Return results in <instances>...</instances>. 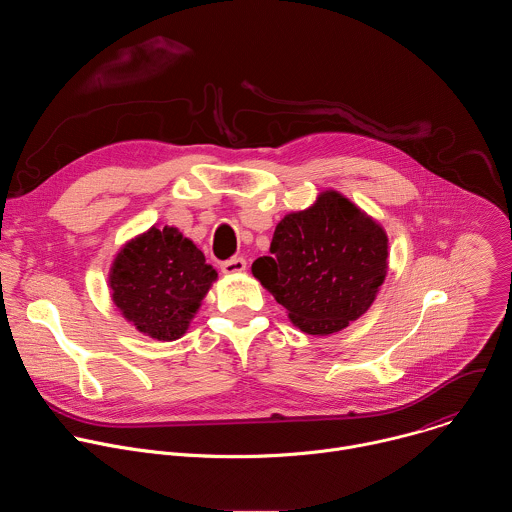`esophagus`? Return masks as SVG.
Segmentation results:
<instances>
[{
    "instance_id": "1",
    "label": "esophagus",
    "mask_w": 512,
    "mask_h": 512,
    "mask_svg": "<svg viewBox=\"0 0 512 512\" xmlns=\"http://www.w3.org/2000/svg\"><path fill=\"white\" fill-rule=\"evenodd\" d=\"M247 269V261L243 257H231L227 261L221 263V271L227 273V275H233V273H241Z\"/></svg>"
}]
</instances>
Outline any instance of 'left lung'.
I'll list each match as a JSON object with an SVG mask.
<instances>
[{"label":"left lung","instance_id":"left-lung-1","mask_svg":"<svg viewBox=\"0 0 512 512\" xmlns=\"http://www.w3.org/2000/svg\"><path fill=\"white\" fill-rule=\"evenodd\" d=\"M387 235L348 198L324 192L275 227L271 257L253 275L308 334L346 328L375 302L387 273Z\"/></svg>","mask_w":512,"mask_h":512}]
</instances>
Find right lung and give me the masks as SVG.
<instances>
[{"instance_id": "1", "label": "right lung", "mask_w": 512, "mask_h": 512, "mask_svg": "<svg viewBox=\"0 0 512 512\" xmlns=\"http://www.w3.org/2000/svg\"><path fill=\"white\" fill-rule=\"evenodd\" d=\"M216 269L180 231L156 229L131 241L115 259L113 302L133 326L158 340L180 338Z\"/></svg>"}]
</instances>
